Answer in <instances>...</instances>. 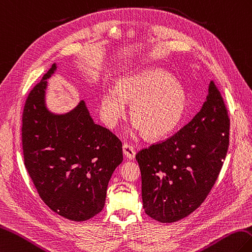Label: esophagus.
Segmentation results:
<instances>
[{
  "label": "esophagus",
  "mask_w": 252,
  "mask_h": 252,
  "mask_svg": "<svg viewBox=\"0 0 252 252\" xmlns=\"http://www.w3.org/2000/svg\"><path fill=\"white\" fill-rule=\"evenodd\" d=\"M123 153H124V155L129 160L135 159V158H136L135 149H133L131 145H129V144H124V145H123Z\"/></svg>",
  "instance_id": "1"
}]
</instances>
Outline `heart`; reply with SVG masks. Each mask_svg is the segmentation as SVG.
I'll use <instances>...</instances> for the list:
<instances>
[{
	"label": "heart",
	"instance_id": "obj_1",
	"mask_svg": "<svg viewBox=\"0 0 252 252\" xmlns=\"http://www.w3.org/2000/svg\"><path fill=\"white\" fill-rule=\"evenodd\" d=\"M130 105L132 129L151 140L164 138L181 124L188 110L184 89L159 69L149 68L123 75L115 89H105L100 97L99 114L102 122L114 128L126 116Z\"/></svg>",
	"mask_w": 252,
	"mask_h": 252
}]
</instances>
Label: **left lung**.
Wrapping results in <instances>:
<instances>
[{"mask_svg":"<svg viewBox=\"0 0 252 252\" xmlns=\"http://www.w3.org/2000/svg\"><path fill=\"white\" fill-rule=\"evenodd\" d=\"M230 119L215 83L202 109L166 141L140 151L145 214L161 223L188 217L200 206L219 176L228 147Z\"/></svg>","mask_w":252,"mask_h":252,"instance_id":"1","label":"left lung"}]
</instances>
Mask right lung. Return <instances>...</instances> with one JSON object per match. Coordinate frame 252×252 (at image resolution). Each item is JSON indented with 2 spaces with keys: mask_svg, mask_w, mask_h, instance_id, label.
<instances>
[{
  "mask_svg": "<svg viewBox=\"0 0 252 252\" xmlns=\"http://www.w3.org/2000/svg\"><path fill=\"white\" fill-rule=\"evenodd\" d=\"M54 63L27 98L22 114L25 166L38 195L56 214L85 221L103 209L112 173L123 161L122 142L94 122L85 101L55 113L46 103Z\"/></svg>",
  "mask_w": 252,
  "mask_h": 252,
  "instance_id": "1",
  "label": "right lung"
}]
</instances>
